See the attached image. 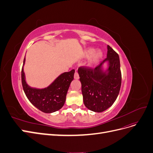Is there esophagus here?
<instances>
[{"mask_svg": "<svg viewBox=\"0 0 153 153\" xmlns=\"http://www.w3.org/2000/svg\"><path fill=\"white\" fill-rule=\"evenodd\" d=\"M74 78H75V80H78L79 79V75H78V72L76 71L75 73V75H74Z\"/></svg>", "mask_w": 153, "mask_h": 153, "instance_id": "esophagus-1", "label": "esophagus"}]
</instances>
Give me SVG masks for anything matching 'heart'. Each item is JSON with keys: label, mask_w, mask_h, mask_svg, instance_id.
<instances>
[{"label": "heart", "mask_w": 153, "mask_h": 153, "mask_svg": "<svg viewBox=\"0 0 153 153\" xmlns=\"http://www.w3.org/2000/svg\"><path fill=\"white\" fill-rule=\"evenodd\" d=\"M92 54L93 55L87 62V66L89 67H94L96 66L102 59L103 56V52L100 50L96 51V50L93 48H88L84 52V56L85 57H89Z\"/></svg>", "instance_id": "b5f03b06"}]
</instances>
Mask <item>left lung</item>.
Instances as JSON below:
<instances>
[{
	"label": "left lung",
	"instance_id": "left-lung-1",
	"mask_svg": "<svg viewBox=\"0 0 153 153\" xmlns=\"http://www.w3.org/2000/svg\"><path fill=\"white\" fill-rule=\"evenodd\" d=\"M78 73L84 103L88 109L102 112L114 104L121 89V73L119 55L109 45L107 58L100 65L94 69L80 67Z\"/></svg>",
	"mask_w": 153,
	"mask_h": 153
}]
</instances>
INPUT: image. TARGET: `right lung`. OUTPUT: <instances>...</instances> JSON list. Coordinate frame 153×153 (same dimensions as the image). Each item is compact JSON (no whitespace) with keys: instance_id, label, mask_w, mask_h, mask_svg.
<instances>
[{"instance_id":"right-lung-1","label":"right lung","mask_w":153,"mask_h":153,"mask_svg":"<svg viewBox=\"0 0 153 153\" xmlns=\"http://www.w3.org/2000/svg\"><path fill=\"white\" fill-rule=\"evenodd\" d=\"M22 69V82L25 94L30 102L41 112L53 113L61 109L65 103L66 97L71 82L73 80L75 70L72 69L60 75L52 84L43 89H38L29 86L26 82L24 71Z\"/></svg>"}]
</instances>
